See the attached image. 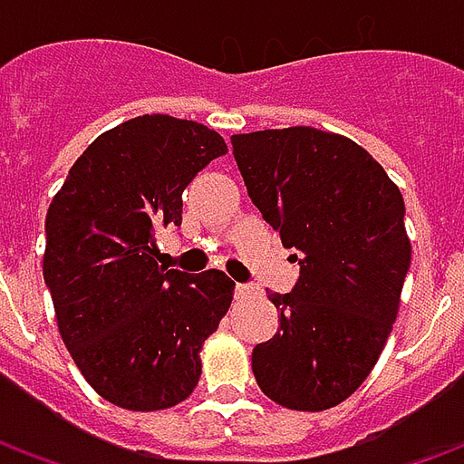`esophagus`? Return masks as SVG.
<instances>
[{
  "mask_svg": "<svg viewBox=\"0 0 464 464\" xmlns=\"http://www.w3.org/2000/svg\"><path fill=\"white\" fill-rule=\"evenodd\" d=\"M251 293V285H246V283H236V295L243 298V295H248Z\"/></svg>",
  "mask_w": 464,
  "mask_h": 464,
  "instance_id": "1",
  "label": "esophagus"
}]
</instances>
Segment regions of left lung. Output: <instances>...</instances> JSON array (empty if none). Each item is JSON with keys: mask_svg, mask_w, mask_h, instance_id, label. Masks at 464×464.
I'll list each match as a JSON object with an SVG mask.
<instances>
[{"mask_svg": "<svg viewBox=\"0 0 464 464\" xmlns=\"http://www.w3.org/2000/svg\"><path fill=\"white\" fill-rule=\"evenodd\" d=\"M256 208L301 276L271 293L278 333L253 348L258 388L283 408H335L375 368L410 268L405 201L365 149L311 126L231 136Z\"/></svg>", "mask_w": 464, "mask_h": 464, "instance_id": "obj_1", "label": "left lung"}]
</instances>
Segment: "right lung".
<instances>
[{
	"instance_id": "add662e5",
	"label": "right lung",
	"mask_w": 464,
	"mask_h": 464,
	"mask_svg": "<svg viewBox=\"0 0 464 464\" xmlns=\"http://www.w3.org/2000/svg\"><path fill=\"white\" fill-rule=\"evenodd\" d=\"M226 149L203 123L143 114L102 133L46 211L44 283L66 350L119 408H173L201 375L203 341L228 313L223 271H166L153 233L181 226L183 188Z\"/></svg>"
}]
</instances>
